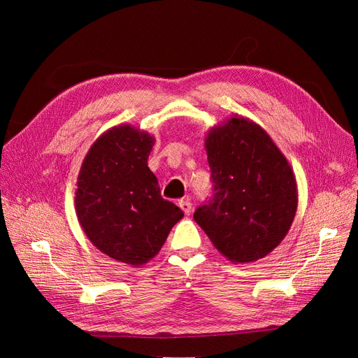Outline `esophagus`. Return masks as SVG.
Returning a JSON list of instances; mask_svg holds the SVG:
<instances>
[{
    "label": "esophagus",
    "instance_id": "34e87169",
    "mask_svg": "<svg viewBox=\"0 0 358 358\" xmlns=\"http://www.w3.org/2000/svg\"><path fill=\"white\" fill-rule=\"evenodd\" d=\"M179 208L183 210V213H185V215H189V213L192 212V203H191L189 197L182 199V200L179 201Z\"/></svg>",
    "mask_w": 358,
    "mask_h": 358
}]
</instances>
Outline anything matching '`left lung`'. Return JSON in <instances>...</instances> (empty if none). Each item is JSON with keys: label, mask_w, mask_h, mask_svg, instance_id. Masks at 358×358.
Segmentation results:
<instances>
[{"label": "left lung", "mask_w": 358, "mask_h": 358, "mask_svg": "<svg viewBox=\"0 0 358 358\" xmlns=\"http://www.w3.org/2000/svg\"><path fill=\"white\" fill-rule=\"evenodd\" d=\"M204 140L213 197L194 220L230 262L264 258L284 241L297 210L291 166L262 127L239 115Z\"/></svg>", "instance_id": "obj_1"}]
</instances>
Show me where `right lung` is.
Segmentation results:
<instances>
[{
    "label": "right lung",
    "mask_w": 358,
    "mask_h": 358,
    "mask_svg": "<svg viewBox=\"0 0 358 358\" xmlns=\"http://www.w3.org/2000/svg\"><path fill=\"white\" fill-rule=\"evenodd\" d=\"M155 138L131 125L107 129L86 154L76 215L86 237L117 262L142 266L164 245L183 212L161 197L148 167Z\"/></svg>",
    "instance_id": "add662e5"
}]
</instances>
